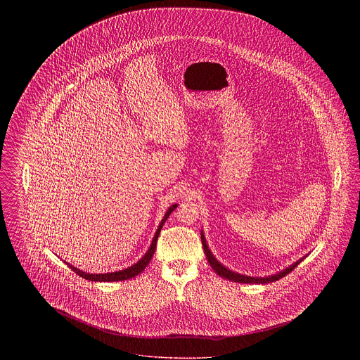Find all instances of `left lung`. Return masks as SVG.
I'll return each mask as SVG.
<instances>
[{"mask_svg":"<svg viewBox=\"0 0 360 360\" xmlns=\"http://www.w3.org/2000/svg\"><path fill=\"white\" fill-rule=\"evenodd\" d=\"M201 241H202V245H204V251H205L206 259L209 262V264L212 266V269L217 273V275L223 276L225 279H229L232 282H239V283H271L274 281H278L283 276L291 273L302 260L304 257H301L300 260H297L295 263H292L289 267H286L283 271L281 273H276L274 275H270V276H248V275H241L239 273H235V271H231L229 269H226L224 264H221L216 257H213L212 251L209 250L207 244H206L205 236H204V232H201Z\"/></svg>","mask_w":360,"mask_h":360,"instance_id":"8db88e82","label":"left lung"}]
</instances>
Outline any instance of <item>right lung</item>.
<instances>
[{"instance_id":"add662e5","label":"right lung","mask_w":360,"mask_h":360,"mask_svg":"<svg viewBox=\"0 0 360 360\" xmlns=\"http://www.w3.org/2000/svg\"><path fill=\"white\" fill-rule=\"evenodd\" d=\"M175 207H176V204H174V205L170 206V207L167 209V212H166L165 217L162 219V221H160L159 226H158V229H156V232H155L154 239H153V243H151V245H150L148 251L146 252V255H144V257H141V259H140L137 263H135V264H132L131 267L124 269V270H120V271H115V273H106V274H90V273H85V271H82V270H79V269H77V267L71 266V264L68 263V262H65V263L69 266L70 269H72V271H74V273H77L79 276L85 278L87 281H91V282H117V281H127V279H131V278L136 276V275L140 274L141 271H144V269L148 266L150 260H151L153 257H154L155 248H156V241H158V236H159V233H160V229H162L163 224L166 223V220L169 219V216L172 214V212L175 209Z\"/></svg>"}]
</instances>
